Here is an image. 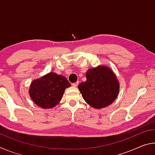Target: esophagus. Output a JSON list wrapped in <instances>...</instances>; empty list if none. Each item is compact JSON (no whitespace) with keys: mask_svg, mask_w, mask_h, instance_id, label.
Segmentation results:
<instances>
[{"mask_svg":"<svg viewBox=\"0 0 155 155\" xmlns=\"http://www.w3.org/2000/svg\"><path fill=\"white\" fill-rule=\"evenodd\" d=\"M72 85L73 87H77V86L78 85V81H77V82H76V83H72Z\"/></svg>","mask_w":155,"mask_h":155,"instance_id":"34e87169","label":"esophagus"}]
</instances>
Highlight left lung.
I'll return each instance as SVG.
<instances>
[{"mask_svg": "<svg viewBox=\"0 0 155 155\" xmlns=\"http://www.w3.org/2000/svg\"><path fill=\"white\" fill-rule=\"evenodd\" d=\"M87 80L78 86L85 101L91 107L101 109L115 101L120 90V83L109 67L98 66L89 69Z\"/></svg>", "mask_w": 155, "mask_h": 155, "instance_id": "8db88e82", "label": "left lung"}]
</instances>
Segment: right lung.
<instances>
[{
	"label": "right lung",
	"mask_w": 155,
	"mask_h": 155,
	"mask_svg": "<svg viewBox=\"0 0 155 155\" xmlns=\"http://www.w3.org/2000/svg\"><path fill=\"white\" fill-rule=\"evenodd\" d=\"M71 86L66 78L54 72L33 80L29 89V96L38 107L50 109L60 101L65 88Z\"/></svg>",
	"instance_id": "obj_1"
}]
</instances>
